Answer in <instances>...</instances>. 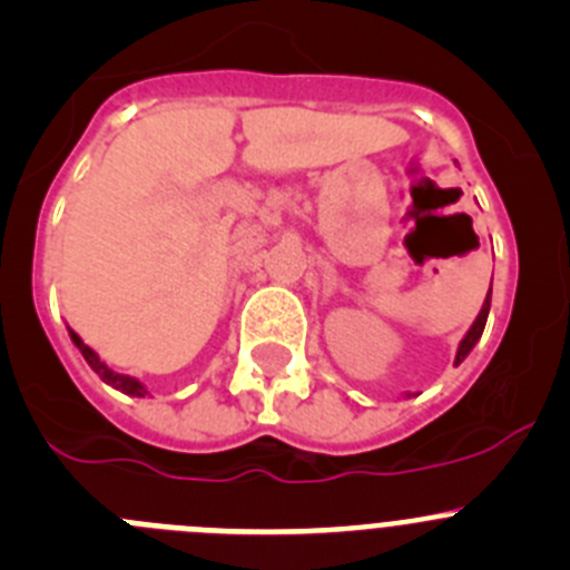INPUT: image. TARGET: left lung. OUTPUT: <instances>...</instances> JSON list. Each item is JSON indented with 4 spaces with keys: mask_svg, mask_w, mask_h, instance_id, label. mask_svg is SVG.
<instances>
[{
    "mask_svg": "<svg viewBox=\"0 0 570 570\" xmlns=\"http://www.w3.org/2000/svg\"><path fill=\"white\" fill-rule=\"evenodd\" d=\"M487 317H489V295H487V301H483V309H481V315L475 317V323H472V328H470V332H466V337L461 340V345H459V354H455V363H461V360H464L466 354H470V351H472V345H475L478 340H481V334H483V326H487Z\"/></svg>",
    "mask_w": 570,
    "mask_h": 570,
    "instance_id": "8db88e82",
    "label": "left lung"
}]
</instances>
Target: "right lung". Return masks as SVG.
I'll use <instances>...</instances> for the list:
<instances>
[{"mask_svg": "<svg viewBox=\"0 0 570 570\" xmlns=\"http://www.w3.org/2000/svg\"><path fill=\"white\" fill-rule=\"evenodd\" d=\"M69 334H72V340H76V345H78V348H81V354H83V360H87V363H89V368H92L95 374H98L100 380L106 382V385L117 387V391H124V393H131V396H146V387H142L140 382L131 380V376L115 374V371H111V368H106V365L100 363L98 354H95V351L89 348V345L83 343V340L78 337L76 332H69Z\"/></svg>", "mask_w": 570, "mask_h": 570, "instance_id": "add662e5", "label": "right lung"}]
</instances>
